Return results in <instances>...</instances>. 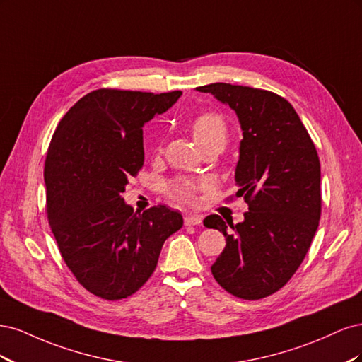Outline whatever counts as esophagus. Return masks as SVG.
<instances>
[{"instance_id": "obj_1", "label": "esophagus", "mask_w": 362, "mask_h": 362, "mask_svg": "<svg viewBox=\"0 0 362 362\" xmlns=\"http://www.w3.org/2000/svg\"><path fill=\"white\" fill-rule=\"evenodd\" d=\"M184 223L190 226V225H201L202 223V216L199 214H187L184 217Z\"/></svg>"}]
</instances>
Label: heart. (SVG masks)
<instances>
[{"label": "heart", "mask_w": 362, "mask_h": 362, "mask_svg": "<svg viewBox=\"0 0 362 362\" xmlns=\"http://www.w3.org/2000/svg\"><path fill=\"white\" fill-rule=\"evenodd\" d=\"M192 134L199 148L206 145L225 146L228 141L226 120L217 113H202L196 116L190 124ZM196 184L189 180H175L169 184V193L175 199L190 202L194 196Z\"/></svg>", "instance_id": "heart-1"}]
</instances>
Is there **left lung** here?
<instances>
[{"label":"left lung","instance_id":"left-lung-1","mask_svg":"<svg viewBox=\"0 0 362 362\" xmlns=\"http://www.w3.org/2000/svg\"><path fill=\"white\" fill-rule=\"evenodd\" d=\"M196 90L231 107L243 131L235 182L249 211L237 225H226L217 214L205 217L206 228L226 237L211 273L235 298H267L299 269L319 226V156L300 117L282 96L226 83Z\"/></svg>","mask_w":362,"mask_h":362}]
</instances>
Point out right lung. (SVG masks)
<instances>
[{
  "label": "right lung",
  "mask_w": 362,
  "mask_h": 362,
  "mask_svg": "<svg viewBox=\"0 0 362 362\" xmlns=\"http://www.w3.org/2000/svg\"><path fill=\"white\" fill-rule=\"evenodd\" d=\"M182 95L98 89L59 122L47 152V214L60 254L81 286L107 300L134 294L154 273L163 243L182 226L166 205L125 204L144 166V125Z\"/></svg>",
  "instance_id": "right-lung-1"
}]
</instances>
